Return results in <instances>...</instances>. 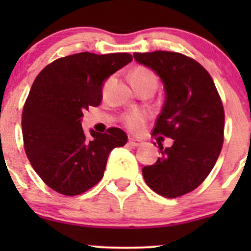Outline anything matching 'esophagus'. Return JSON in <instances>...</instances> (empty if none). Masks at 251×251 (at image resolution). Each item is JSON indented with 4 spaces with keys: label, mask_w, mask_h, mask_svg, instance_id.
I'll list each match as a JSON object with an SVG mask.
<instances>
[{
    "label": "esophagus",
    "mask_w": 251,
    "mask_h": 251,
    "mask_svg": "<svg viewBox=\"0 0 251 251\" xmlns=\"http://www.w3.org/2000/svg\"><path fill=\"white\" fill-rule=\"evenodd\" d=\"M128 144L132 147H140L142 146V142L138 140H135V138H130V140H128Z\"/></svg>",
    "instance_id": "esophagus-1"
}]
</instances>
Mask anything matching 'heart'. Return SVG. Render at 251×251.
Instances as JSON below:
<instances>
[{
  "mask_svg": "<svg viewBox=\"0 0 251 251\" xmlns=\"http://www.w3.org/2000/svg\"><path fill=\"white\" fill-rule=\"evenodd\" d=\"M131 82L132 83H142V82H155L156 83V77L151 70L146 69V68L138 67L136 69H133V72L131 73ZM146 116L142 113H132L130 115H127L125 118V124L130 130L137 131L141 127L142 124H143Z\"/></svg>",
  "mask_w": 251,
  "mask_h": 251,
  "instance_id": "obj_1",
  "label": "heart"
}]
</instances>
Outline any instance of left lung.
Listing matches in <instances>:
<instances>
[{"mask_svg":"<svg viewBox=\"0 0 251 251\" xmlns=\"http://www.w3.org/2000/svg\"><path fill=\"white\" fill-rule=\"evenodd\" d=\"M164 85L165 100L153 133L174 140L159 146L161 158L142 169L146 183L160 196L177 198L196 189L210 174L224 143L225 113L209 73L176 52L133 53Z\"/></svg>","mask_w":251,"mask_h":251,"instance_id":"left-lung-1","label":"left lung"}]
</instances>
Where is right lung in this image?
<instances>
[{"instance_id":"obj_1","label":"right lung","mask_w":251,"mask_h":251,"mask_svg":"<svg viewBox=\"0 0 251 251\" xmlns=\"http://www.w3.org/2000/svg\"><path fill=\"white\" fill-rule=\"evenodd\" d=\"M132 60L128 53L81 52L48 64L35 78L23 109L24 148L34 170L50 188L77 196L100 181L108 156L127 135L82 130L83 111L102 102L107 78Z\"/></svg>"}]
</instances>
